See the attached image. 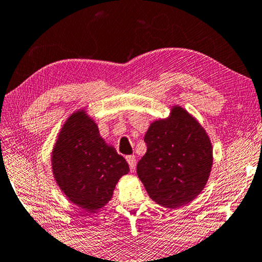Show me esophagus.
I'll return each instance as SVG.
<instances>
[{"mask_svg": "<svg viewBox=\"0 0 262 262\" xmlns=\"http://www.w3.org/2000/svg\"><path fill=\"white\" fill-rule=\"evenodd\" d=\"M126 159L128 161V164H129L130 172H135V167H136V158H135V156H128Z\"/></svg>", "mask_w": 262, "mask_h": 262, "instance_id": "34e87169", "label": "esophagus"}]
</instances>
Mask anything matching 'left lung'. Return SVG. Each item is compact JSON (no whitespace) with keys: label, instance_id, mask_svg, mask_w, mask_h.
Listing matches in <instances>:
<instances>
[{"label":"left lung","instance_id":"1","mask_svg":"<svg viewBox=\"0 0 262 262\" xmlns=\"http://www.w3.org/2000/svg\"><path fill=\"white\" fill-rule=\"evenodd\" d=\"M145 142L147 152L136 173L149 197L169 209L193 201L212 166V146L203 127L182 106H173L168 119L150 124Z\"/></svg>","mask_w":262,"mask_h":262}]
</instances>
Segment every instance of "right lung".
Masks as SVG:
<instances>
[{"label":"right lung","instance_id":"add662e5","mask_svg":"<svg viewBox=\"0 0 262 262\" xmlns=\"http://www.w3.org/2000/svg\"><path fill=\"white\" fill-rule=\"evenodd\" d=\"M53 176L72 203L94 212L112 200L121 177L129 171L126 159L108 146L84 110L62 126L52 152Z\"/></svg>","mask_w":262,"mask_h":262}]
</instances>
